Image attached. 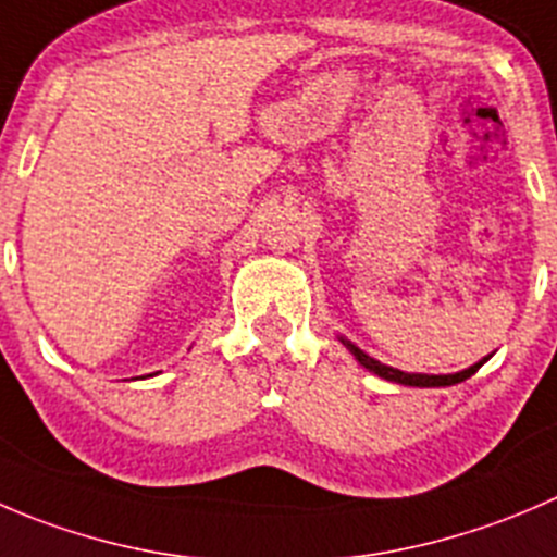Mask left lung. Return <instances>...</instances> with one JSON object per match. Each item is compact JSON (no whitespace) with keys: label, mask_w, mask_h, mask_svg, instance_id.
Segmentation results:
<instances>
[{"label":"left lung","mask_w":557,"mask_h":557,"mask_svg":"<svg viewBox=\"0 0 557 557\" xmlns=\"http://www.w3.org/2000/svg\"><path fill=\"white\" fill-rule=\"evenodd\" d=\"M344 344L349 346L351 355H355L357 360H360V366H366L368 371H373V373H376V376L387 379V382L409 384V387H449V384L466 382L468 376H473V373H476L479 368H482V362H484V360L476 362V366L466 368V371H460V373H453V376H428V373H404V371H398V368L384 366V362L373 360L371 355H366V351H362L360 346L351 344V341H344Z\"/></svg>","instance_id":"8db88e82"}]
</instances>
